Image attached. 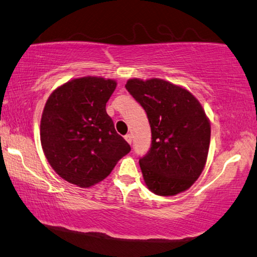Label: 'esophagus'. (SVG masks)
<instances>
[{
    "label": "esophagus",
    "mask_w": 257,
    "mask_h": 257,
    "mask_svg": "<svg viewBox=\"0 0 257 257\" xmlns=\"http://www.w3.org/2000/svg\"><path fill=\"white\" fill-rule=\"evenodd\" d=\"M124 138H125L126 142L130 143V145H131V143H132V136H131V134H126V136H125Z\"/></svg>",
    "instance_id": "obj_1"
}]
</instances>
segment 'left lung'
<instances>
[{
    "mask_svg": "<svg viewBox=\"0 0 257 257\" xmlns=\"http://www.w3.org/2000/svg\"><path fill=\"white\" fill-rule=\"evenodd\" d=\"M125 88L151 127V148L139 161L146 185L160 196L188 190L208 158L211 125L203 107L188 90L161 79H130Z\"/></svg>",
    "mask_w": 257,
    "mask_h": 257,
    "instance_id": "8db88e82",
    "label": "left lung"
}]
</instances>
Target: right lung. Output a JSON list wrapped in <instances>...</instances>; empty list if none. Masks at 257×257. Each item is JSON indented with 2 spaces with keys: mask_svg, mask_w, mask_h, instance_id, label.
Segmentation results:
<instances>
[{
  "mask_svg": "<svg viewBox=\"0 0 257 257\" xmlns=\"http://www.w3.org/2000/svg\"><path fill=\"white\" fill-rule=\"evenodd\" d=\"M115 80L83 76L54 90L40 120V142L58 176L88 188L105 179L131 147L115 131L106 102Z\"/></svg>",
  "mask_w": 257,
  "mask_h": 257,
  "instance_id": "obj_1",
  "label": "right lung"
}]
</instances>
